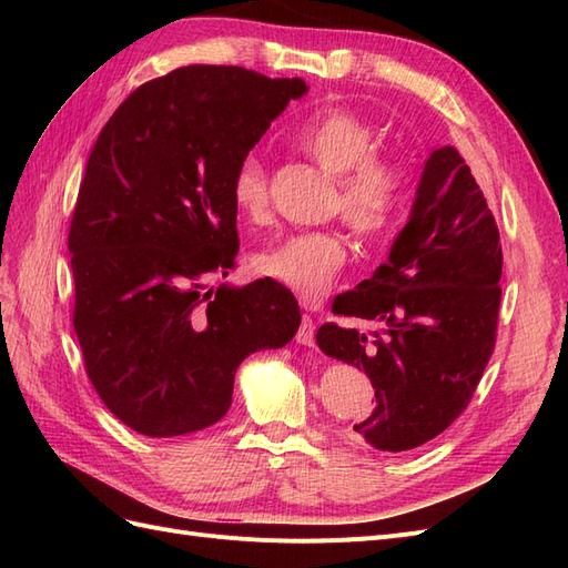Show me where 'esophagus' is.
Returning a JSON list of instances; mask_svg holds the SVG:
<instances>
[{"mask_svg":"<svg viewBox=\"0 0 568 568\" xmlns=\"http://www.w3.org/2000/svg\"><path fill=\"white\" fill-rule=\"evenodd\" d=\"M296 343H301V346H315V322L311 315H303L301 320V326L296 332Z\"/></svg>","mask_w":568,"mask_h":568,"instance_id":"1","label":"esophagus"}]
</instances>
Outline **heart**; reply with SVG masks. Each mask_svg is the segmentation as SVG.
<instances>
[{
  "label": "heart",
  "mask_w": 568,
  "mask_h": 568,
  "mask_svg": "<svg viewBox=\"0 0 568 568\" xmlns=\"http://www.w3.org/2000/svg\"><path fill=\"white\" fill-rule=\"evenodd\" d=\"M296 144L326 173L338 178L336 211L351 230L379 236L390 230L403 201V170L374 156V130L351 111L332 109L296 132ZM239 213L261 217L267 211V168L257 153L236 163L230 182ZM346 263V244L336 232L291 234L253 253L251 267L305 301H317L336 282Z\"/></svg>",
  "instance_id": "1"
}]
</instances>
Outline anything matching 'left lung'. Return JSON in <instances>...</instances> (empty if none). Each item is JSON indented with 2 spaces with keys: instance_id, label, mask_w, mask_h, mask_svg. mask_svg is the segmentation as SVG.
I'll list each match as a JSON object with an SVG mask.
<instances>
[{
  "instance_id": "1",
  "label": "left lung",
  "mask_w": 568,
  "mask_h": 568,
  "mask_svg": "<svg viewBox=\"0 0 568 568\" xmlns=\"http://www.w3.org/2000/svg\"><path fill=\"white\" fill-rule=\"evenodd\" d=\"M503 246L495 217L455 146L428 153L388 261L334 301V315L376 332L324 324V355L363 369L376 405L357 440L405 453L443 434L469 405L495 348Z\"/></svg>"
}]
</instances>
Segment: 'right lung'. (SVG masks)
I'll return each mask as SVG.
<instances>
[{
  "label": "right lung",
  "instance_id": "add662e5",
  "mask_svg": "<svg viewBox=\"0 0 568 568\" xmlns=\"http://www.w3.org/2000/svg\"><path fill=\"white\" fill-rule=\"evenodd\" d=\"M305 92L301 78L186 65L134 90L101 130L68 234L73 326L99 398L132 432L220 422L239 365L298 332L277 282L202 291L239 251L236 163Z\"/></svg>",
  "mask_w": 568,
  "mask_h": 568
}]
</instances>
